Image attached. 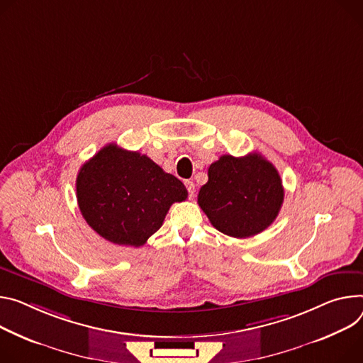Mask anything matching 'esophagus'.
<instances>
[{"label":"esophagus","instance_id":"esophagus-1","mask_svg":"<svg viewBox=\"0 0 363 363\" xmlns=\"http://www.w3.org/2000/svg\"><path fill=\"white\" fill-rule=\"evenodd\" d=\"M185 186H186V189L189 192L191 199H194V195H195V184L192 181H185Z\"/></svg>","mask_w":363,"mask_h":363}]
</instances>
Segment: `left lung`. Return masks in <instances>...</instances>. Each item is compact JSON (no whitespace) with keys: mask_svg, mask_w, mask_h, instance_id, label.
<instances>
[{"mask_svg":"<svg viewBox=\"0 0 363 363\" xmlns=\"http://www.w3.org/2000/svg\"><path fill=\"white\" fill-rule=\"evenodd\" d=\"M284 203V186L274 164L260 153L223 155L210 164L199 204L218 232L236 239L268 228Z\"/></svg>","mask_w":363,"mask_h":363,"instance_id":"1","label":"left lung"}]
</instances>
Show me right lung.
Instances as JSON below:
<instances>
[{
	"mask_svg": "<svg viewBox=\"0 0 363 363\" xmlns=\"http://www.w3.org/2000/svg\"><path fill=\"white\" fill-rule=\"evenodd\" d=\"M185 185L150 157L116 143L85 162L77 178L82 217L106 240L143 246L160 228L174 203L185 201Z\"/></svg>",
	"mask_w": 363,
	"mask_h": 363,
	"instance_id": "right-lung-1",
	"label": "right lung"
}]
</instances>
